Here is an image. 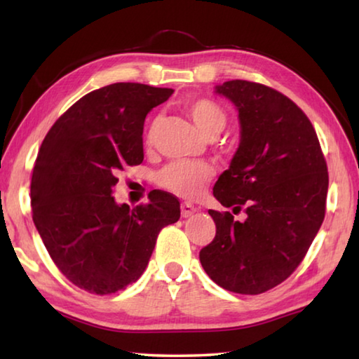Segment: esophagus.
Masks as SVG:
<instances>
[{
    "label": "esophagus",
    "instance_id": "esophagus-1",
    "mask_svg": "<svg viewBox=\"0 0 359 359\" xmlns=\"http://www.w3.org/2000/svg\"><path fill=\"white\" fill-rule=\"evenodd\" d=\"M196 210H198V209L194 208V205L190 204V203H184V204L180 205V214H182V217H184V218L191 217Z\"/></svg>",
    "mask_w": 359,
    "mask_h": 359
}]
</instances>
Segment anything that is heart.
<instances>
[{
    "mask_svg": "<svg viewBox=\"0 0 359 359\" xmlns=\"http://www.w3.org/2000/svg\"><path fill=\"white\" fill-rule=\"evenodd\" d=\"M187 112L205 136H215L226 125V112L210 98H196L187 102ZM156 123H151L149 139L154 136ZM214 171L203 161H174L161 169L158 184L182 198H196L204 185L212 179Z\"/></svg>",
    "mask_w": 359,
    "mask_h": 359,
    "instance_id": "obj_1",
    "label": "heart"
}]
</instances>
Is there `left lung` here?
Listing matches in <instances>:
<instances>
[{
  "mask_svg": "<svg viewBox=\"0 0 359 359\" xmlns=\"http://www.w3.org/2000/svg\"><path fill=\"white\" fill-rule=\"evenodd\" d=\"M234 102L241 144L214 187L233 212L209 210L217 233L199 252L222 288L259 294L293 274L323 223L327 166L311 120L288 96L250 81L217 85ZM241 210L244 222L233 220Z\"/></svg>",
  "mask_w": 359,
  "mask_h": 359,
  "instance_id": "1",
  "label": "left lung"
}]
</instances>
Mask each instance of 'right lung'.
<instances>
[{"label":"right lung","mask_w":359,"mask_h":359,"mask_svg":"<svg viewBox=\"0 0 359 359\" xmlns=\"http://www.w3.org/2000/svg\"><path fill=\"white\" fill-rule=\"evenodd\" d=\"M135 82L82 96L52 125L32 175L36 229L60 272L93 294H112L147 267L160 231L180 217L171 193L154 190L130 209L112 196L118 172L144 160L147 114L172 95Z\"/></svg>","instance_id":"obj_1"}]
</instances>
